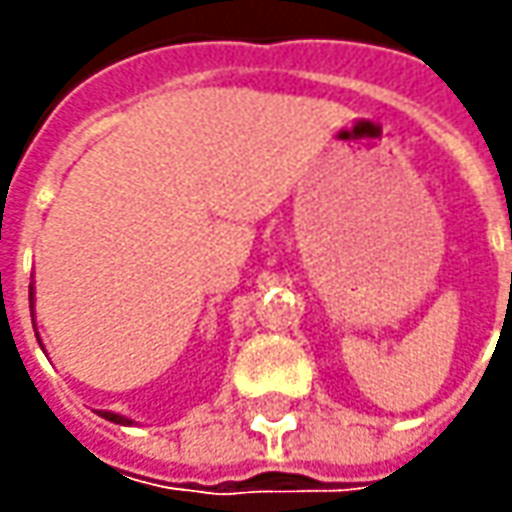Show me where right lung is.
<instances>
[{"instance_id": "right-lung-1", "label": "right lung", "mask_w": 512, "mask_h": 512, "mask_svg": "<svg viewBox=\"0 0 512 512\" xmlns=\"http://www.w3.org/2000/svg\"><path fill=\"white\" fill-rule=\"evenodd\" d=\"M30 302H33V285H30ZM36 339H39V336H36ZM39 344H42V339H39ZM96 413L113 424H133V419H128V416H119V413H110V410H96Z\"/></svg>"}]
</instances>
